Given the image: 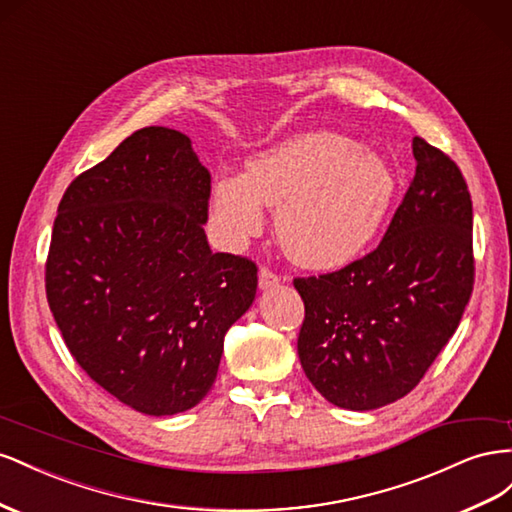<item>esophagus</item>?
<instances>
[{
    "mask_svg": "<svg viewBox=\"0 0 512 512\" xmlns=\"http://www.w3.org/2000/svg\"><path fill=\"white\" fill-rule=\"evenodd\" d=\"M279 283H281V274L272 272V270L266 268V266L259 270V287H261V289H270V287L279 285Z\"/></svg>",
    "mask_w": 512,
    "mask_h": 512,
    "instance_id": "34e87169",
    "label": "esophagus"
}]
</instances>
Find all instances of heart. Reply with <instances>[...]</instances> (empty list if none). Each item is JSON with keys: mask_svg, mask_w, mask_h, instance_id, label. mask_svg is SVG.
<instances>
[{"mask_svg": "<svg viewBox=\"0 0 512 512\" xmlns=\"http://www.w3.org/2000/svg\"><path fill=\"white\" fill-rule=\"evenodd\" d=\"M397 191L386 158L334 133H304L248 160L242 178L212 191V218L238 244L276 208V236L300 266L334 270L354 261L384 223Z\"/></svg>", "mask_w": 512, "mask_h": 512, "instance_id": "b5f03b06", "label": "heart"}]
</instances>
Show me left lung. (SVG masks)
Listing matches in <instances>:
<instances>
[{
  "mask_svg": "<svg viewBox=\"0 0 512 512\" xmlns=\"http://www.w3.org/2000/svg\"><path fill=\"white\" fill-rule=\"evenodd\" d=\"M416 173L382 242L341 270L296 276L298 356L345 410L405 397L455 334L474 287L472 197L446 152L414 137Z\"/></svg>",
  "mask_w": 512,
  "mask_h": 512,
  "instance_id": "1",
  "label": "left lung"
}]
</instances>
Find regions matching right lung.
Returning <instances> with one entry per match:
<instances>
[{
  "mask_svg": "<svg viewBox=\"0 0 512 512\" xmlns=\"http://www.w3.org/2000/svg\"><path fill=\"white\" fill-rule=\"evenodd\" d=\"M212 178L191 139L148 126L70 182L45 264L55 324L79 367L150 416L195 407L225 334L257 294V266L212 253Z\"/></svg>",
  "mask_w": 512,
  "mask_h": 512,
  "instance_id": "right-lung-1",
  "label": "right lung"
}]
</instances>
